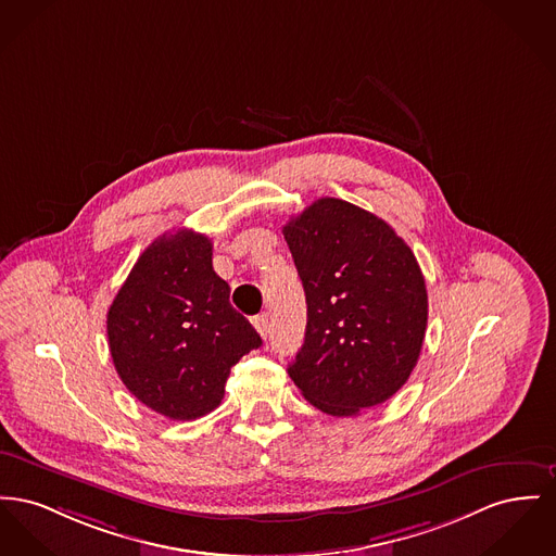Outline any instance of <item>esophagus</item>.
<instances>
[{
  "label": "esophagus",
  "mask_w": 556,
  "mask_h": 556,
  "mask_svg": "<svg viewBox=\"0 0 556 556\" xmlns=\"http://www.w3.org/2000/svg\"><path fill=\"white\" fill-rule=\"evenodd\" d=\"M252 326L256 327V331L261 333L262 338H266V333H268V315H266V313L256 315V317L252 319Z\"/></svg>",
  "instance_id": "obj_1"
}]
</instances>
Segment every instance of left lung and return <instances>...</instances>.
Segmentation results:
<instances>
[{"instance_id":"left-lung-1","label":"left lung","mask_w":556,"mask_h":556,"mask_svg":"<svg viewBox=\"0 0 556 556\" xmlns=\"http://www.w3.org/2000/svg\"><path fill=\"white\" fill-rule=\"evenodd\" d=\"M283 237L306 294V333L290 378L329 416H357L399 391L428 321L425 275L382 218L324 197Z\"/></svg>"}]
</instances>
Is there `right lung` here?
I'll return each mask as SVG.
<instances>
[{
    "label": "right lung",
    "instance_id": "1",
    "mask_svg": "<svg viewBox=\"0 0 556 556\" xmlns=\"http://www.w3.org/2000/svg\"><path fill=\"white\" fill-rule=\"evenodd\" d=\"M229 294L201 232H164L140 254L106 315L113 365L140 403L169 420L220 405L230 367L262 344Z\"/></svg>",
    "mask_w": 556,
    "mask_h": 556
}]
</instances>
